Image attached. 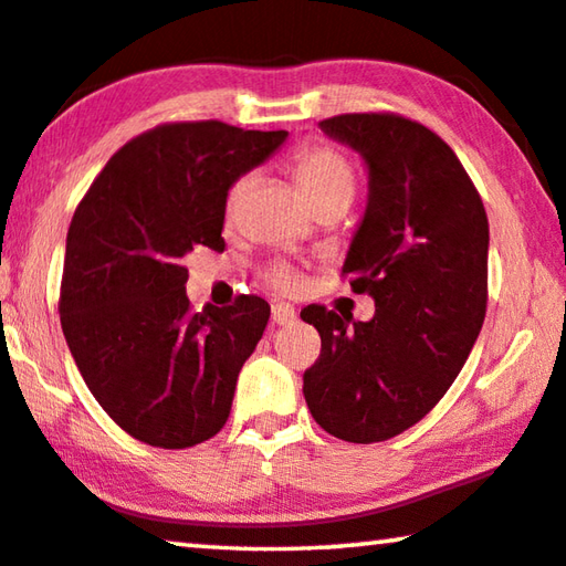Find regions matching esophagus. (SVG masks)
Segmentation results:
<instances>
[{
    "label": "esophagus",
    "mask_w": 566,
    "mask_h": 566,
    "mask_svg": "<svg viewBox=\"0 0 566 566\" xmlns=\"http://www.w3.org/2000/svg\"><path fill=\"white\" fill-rule=\"evenodd\" d=\"M297 319V312H294V307L292 304H286V302H280V304H274L272 307V322L274 325H292V322Z\"/></svg>",
    "instance_id": "34e87169"
}]
</instances>
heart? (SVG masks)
Listing matches in <instances>:
<instances>
[{"mask_svg":"<svg viewBox=\"0 0 566 566\" xmlns=\"http://www.w3.org/2000/svg\"><path fill=\"white\" fill-rule=\"evenodd\" d=\"M292 174L297 188L312 209L327 199H347L353 201L355 193V170L347 164L343 154L327 146H304L292 158ZM251 186V176H241L231 184L227 193V213L234 217L237 209L244 201ZM274 284L282 290L297 286V276L290 272H276Z\"/></svg>","mask_w":566,"mask_h":566,"instance_id":"obj_1","label":"heart"}]
</instances>
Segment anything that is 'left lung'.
<instances>
[{"instance_id":"1","label":"left lung","mask_w":566,"mask_h":566,"mask_svg":"<svg viewBox=\"0 0 566 566\" xmlns=\"http://www.w3.org/2000/svg\"><path fill=\"white\" fill-rule=\"evenodd\" d=\"M319 128L367 168L343 272L375 300V315L302 312L322 337L302 390L329 436L378 443L416 426L469 360L486 317L489 219L461 160L426 125L353 113Z\"/></svg>"}]
</instances>
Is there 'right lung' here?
I'll return each instance as SVG.
<instances>
[{
    "mask_svg": "<svg viewBox=\"0 0 566 566\" xmlns=\"http://www.w3.org/2000/svg\"><path fill=\"white\" fill-rule=\"evenodd\" d=\"M286 130L170 123L107 160L67 231L60 322L90 392L125 433L188 448L223 428L269 304L188 310L184 259L223 251L231 184L280 150Z\"/></svg>",
    "mask_w": 566,
    "mask_h": 566,
    "instance_id": "1",
    "label": "right lung"
}]
</instances>
